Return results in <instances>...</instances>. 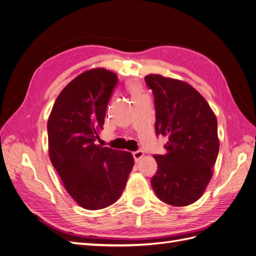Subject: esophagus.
I'll use <instances>...</instances> for the list:
<instances>
[{"label": "esophagus", "mask_w": 256, "mask_h": 256, "mask_svg": "<svg viewBox=\"0 0 256 256\" xmlns=\"http://www.w3.org/2000/svg\"><path fill=\"white\" fill-rule=\"evenodd\" d=\"M143 156H144V152H142V150H136V152H134V158L136 162L140 160Z\"/></svg>", "instance_id": "obj_1"}]
</instances>
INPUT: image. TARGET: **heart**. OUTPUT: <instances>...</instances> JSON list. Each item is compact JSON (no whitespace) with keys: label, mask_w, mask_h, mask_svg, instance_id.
<instances>
[{"label":"heart","mask_w":256,"mask_h":256,"mask_svg":"<svg viewBox=\"0 0 256 256\" xmlns=\"http://www.w3.org/2000/svg\"><path fill=\"white\" fill-rule=\"evenodd\" d=\"M128 90L134 97H136L138 95H141V88L136 83H134V82L129 83L128 84Z\"/></svg>","instance_id":"obj_1"}]
</instances>
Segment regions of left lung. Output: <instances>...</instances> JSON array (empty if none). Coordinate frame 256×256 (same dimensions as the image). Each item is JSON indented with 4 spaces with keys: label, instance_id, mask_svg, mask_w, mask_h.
I'll list each match as a JSON object with an SVG mask.
<instances>
[{
    "label": "left lung",
    "instance_id": "left-lung-1",
    "mask_svg": "<svg viewBox=\"0 0 256 256\" xmlns=\"http://www.w3.org/2000/svg\"><path fill=\"white\" fill-rule=\"evenodd\" d=\"M156 108V134L168 138L152 187L159 200L188 206L202 196L219 152L218 124L206 99L187 82L150 74L145 76Z\"/></svg>",
    "mask_w": 256,
    "mask_h": 256
}]
</instances>
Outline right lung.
<instances>
[{
	"label": "right lung",
	"instance_id": "right-lung-1",
	"mask_svg": "<svg viewBox=\"0 0 256 256\" xmlns=\"http://www.w3.org/2000/svg\"><path fill=\"white\" fill-rule=\"evenodd\" d=\"M118 83L104 68L80 74L60 92L48 120L49 157L79 206L97 210L115 203L134 168L131 152L96 144Z\"/></svg>",
	"mask_w": 256,
	"mask_h": 256
}]
</instances>
